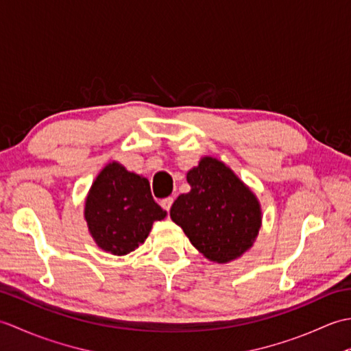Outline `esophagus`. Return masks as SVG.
<instances>
[{
  "label": "esophagus",
  "mask_w": 351,
  "mask_h": 351,
  "mask_svg": "<svg viewBox=\"0 0 351 351\" xmlns=\"http://www.w3.org/2000/svg\"><path fill=\"white\" fill-rule=\"evenodd\" d=\"M171 205H173V197H166V199L161 200V206H162L166 211H170Z\"/></svg>",
  "instance_id": "1"
}]
</instances>
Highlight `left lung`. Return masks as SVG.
<instances>
[{
    "label": "left lung",
    "mask_w": 351,
    "mask_h": 351,
    "mask_svg": "<svg viewBox=\"0 0 351 351\" xmlns=\"http://www.w3.org/2000/svg\"><path fill=\"white\" fill-rule=\"evenodd\" d=\"M191 190L170 208V219L190 243L217 264L241 258L263 225L261 204L232 169L214 156H202L187 171Z\"/></svg>",
    "instance_id": "1"
}]
</instances>
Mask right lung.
Returning a JSON list of instances; mask_svg holds the SVG:
<instances>
[{
  "instance_id": "add662e5",
  "label": "right lung",
  "mask_w": 351,
  "mask_h": 351,
  "mask_svg": "<svg viewBox=\"0 0 351 351\" xmlns=\"http://www.w3.org/2000/svg\"><path fill=\"white\" fill-rule=\"evenodd\" d=\"M167 213L155 202L149 181L111 161L96 176L84 204L88 232L99 249L123 256L143 244L154 221Z\"/></svg>"
}]
</instances>
